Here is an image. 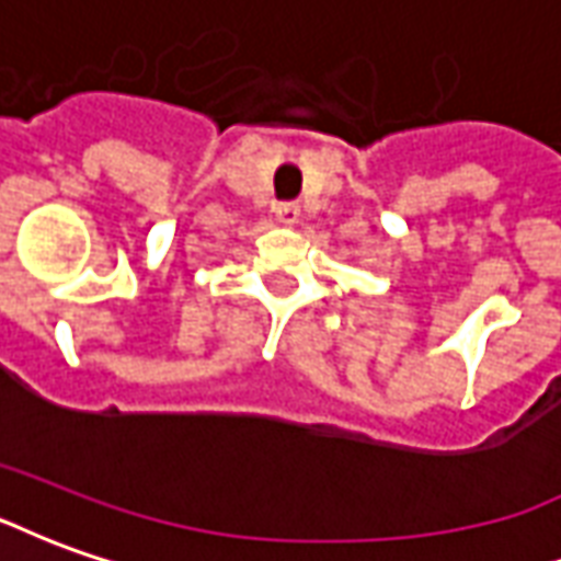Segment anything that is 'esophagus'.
<instances>
[{"instance_id": "obj_1", "label": "esophagus", "mask_w": 561, "mask_h": 561, "mask_svg": "<svg viewBox=\"0 0 561 561\" xmlns=\"http://www.w3.org/2000/svg\"><path fill=\"white\" fill-rule=\"evenodd\" d=\"M276 219L282 225H294V221L300 219V207L294 201H282V204H276Z\"/></svg>"}]
</instances>
